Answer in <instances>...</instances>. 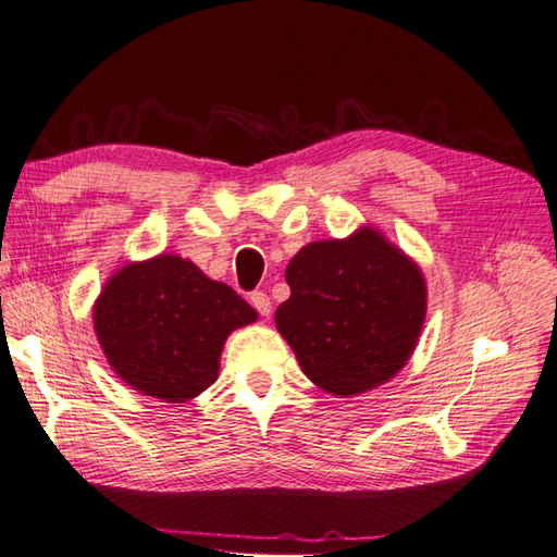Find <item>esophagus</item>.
<instances>
[{
  "label": "esophagus",
  "instance_id": "1",
  "mask_svg": "<svg viewBox=\"0 0 557 557\" xmlns=\"http://www.w3.org/2000/svg\"><path fill=\"white\" fill-rule=\"evenodd\" d=\"M249 298H251V306L256 308V312H259V315H263V318L270 315V310H273V304H270V298H268L265 292H251Z\"/></svg>",
  "mask_w": 557,
  "mask_h": 557
}]
</instances>
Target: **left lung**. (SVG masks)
<instances>
[{
  "instance_id": "left-lung-1",
  "label": "left lung",
  "mask_w": 557,
  "mask_h": 557,
  "mask_svg": "<svg viewBox=\"0 0 557 557\" xmlns=\"http://www.w3.org/2000/svg\"><path fill=\"white\" fill-rule=\"evenodd\" d=\"M287 284L292 296L275 324L322 391L364 393L409 360L425 318V282L376 231L312 242L292 259Z\"/></svg>"
}]
</instances>
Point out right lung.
I'll list each match as a JSON object with an SVG mask.
<instances>
[{
  "instance_id": "right-lung-1",
  "label": "right lung",
  "mask_w": 557,
  "mask_h": 557,
  "mask_svg": "<svg viewBox=\"0 0 557 557\" xmlns=\"http://www.w3.org/2000/svg\"><path fill=\"white\" fill-rule=\"evenodd\" d=\"M256 310L195 263L162 253L122 268L94 306L110 367L143 395L185 403L219 376L227 334Z\"/></svg>"
}]
</instances>
